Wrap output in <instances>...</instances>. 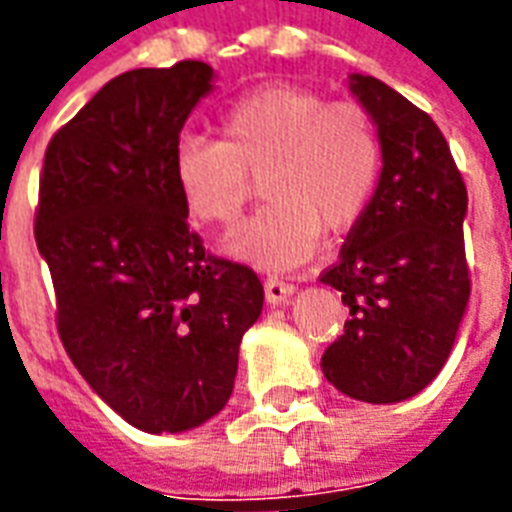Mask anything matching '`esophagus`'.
I'll return each instance as SVG.
<instances>
[{
    "label": "esophagus",
    "mask_w": 512,
    "mask_h": 512,
    "mask_svg": "<svg viewBox=\"0 0 512 512\" xmlns=\"http://www.w3.org/2000/svg\"><path fill=\"white\" fill-rule=\"evenodd\" d=\"M295 287L282 282V279H276V276H268L266 279V301L271 306H282L287 304L290 298H293Z\"/></svg>",
    "instance_id": "34e87169"
}]
</instances>
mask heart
<instances>
[{"instance_id":"b5f03b06","label":"heart","mask_w":512,"mask_h":512,"mask_svg":"<svg viewBox=\"0 0 512 512\" xmlns=\"http://www.w3.org/2000/svg\"><path fill=\"white\" fill-rule=\"evenodd\" d=\"M222 140L187 135L173 154L184 206L203 225L233 230L257 192L266 208L233 244L257 266L304 263L320 233L358 225L380 179V135L358 102L274 83L238 97L219 116Z\"/></svg>"}]
</instances>
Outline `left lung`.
Segmentation results:
<instances>
[{
  "label": "left lung",
  "mask_w": 512,
  "mask_h": 512,
  "mask_svg": "<svg viewBox=\"0 0 512 512\" xmlns=\"http://www.w3.org/2000/svg\"><path fill=\"white\" fill-rule=\"evenodd\" d=\"M350 92L377 127L382 170L339 263L320 276L350 306L320 366L344 396L396 404L437 377L467 312V187L429 113L372 75H350Z\"/></svg>",
  "instance_id": "left-lung-1"
}]
</instances>
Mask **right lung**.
I'll return each mask as SVG.
<instances>
[{"mask_svg": "<svg viewBox=\"0 0 512 512\" xmlns=\"http://www.w3.org/2000/svg\"><path fill=\"white\" fill-rule=\"evenodd\" d=\"M214 89L206 62L121 73L45 149L37 249L75 369L130 426L198 429L230 399L263 312L252 268L208 255L187 225L173 154Z\"/></svg>", "mask_w": 512, "mask_h": 512, "instance_id": "add662e5", "label": "right lung"}]
</instances>
